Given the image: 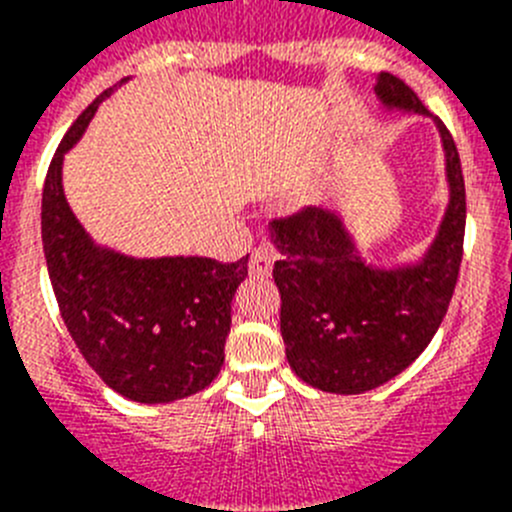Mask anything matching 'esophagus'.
Returning a JSON list of instances; mask_svg holds the SVG:
<instances>
[{
  "label": "esophagus",
  "instance_id": "obj_1",
  "mask_svg": "<svg viewBox=\"0 0 512 512\" xmlns=\"http://www.w3.org/2000/svg\"><path fill=\"white\" fill-rule=\"evenodd\" d=\"M271 266H274V253L269 248H256L248 259V269L251 274H259V277H269Z\"/></svg>",
  "mask_w": 512,
  "mask_h": 512
}]
</instances>
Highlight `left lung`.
Listing matches in <instances>:
<instances>
[{
	"mask_svg": "<svg viewBox=\"0 0 512 512\" xmlns=\"http://www.w3.org/2000/svg\"><path fill=\"white\" fill-rule=\"evenodd\" d=\"M384 110L428 115L418 94L397 76H377ZM449 205L423 259L366 264L341 215L305 207L271 223L282 253L274 282L282 295V338L292 372L315 390L361 395L405 372L436 336L459 279L467 194L456 143L438 117Z\"/></svg>",
	"mask_w": 512,
	"mask_h": 512,
	"instance_id": "obj_1",
	"label": "left lung"
}]
</instances>
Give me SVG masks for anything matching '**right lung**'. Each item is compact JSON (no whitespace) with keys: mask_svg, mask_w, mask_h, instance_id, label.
<instances>
[{"mask_svg":"<svg viewBox=\"0 0 512 512\" xmlns=\"http://www.w3.org/2000/svg\"><path fill=\"white\" fill-rule=\"evenodd\" d=\"M110 94L76 117L48 166L40 212L45 264L87 364L122 397L158 405L205 390L220 374L230 302L248 277V256L233 264L205 256L133 259L92 241L66 202L61 171L66 151Z\"/></svg>","mask_w":512,"mask_h":512,"instance_id":"add662e5","label":"right lung"}]
</instances>
